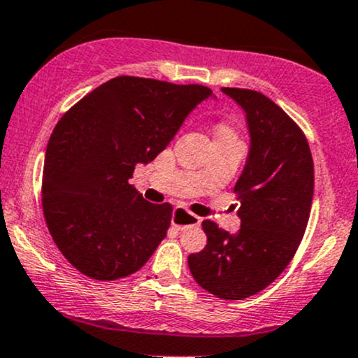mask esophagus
Wrapping results in <instances>:
<instances>
[{
	"label": "esophagus",
	"instance_id": "obj_1",
	"mask_svg": "<svg viewBox=\"0 0 358 358\" xmlns=\"http://www.w3.org/2000/svg\"><path fill=\"white\" fill-rule=\"evenodd\" d=\"M171 223L173 227H176L178 229H185L189 227H199L201 224V217L189 213V210L183 208H175L171 216Z\"/></svg>",
	"mask_w": 358,
	"mask_h": 358
}]
</instances>
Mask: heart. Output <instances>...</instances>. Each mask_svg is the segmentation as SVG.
<instances>
[{"label": "heart", "instance_id": "b5f03b06", "mask_svg": "<svg viewBox=\"0 0 358 358\" xmlns=\"http://www.w3.org/2000/svg\"><path fill=\"white\" fill-rule=\"evenodd\" d=\"M216 137H235V131L229 129L228 125H220L216 130Z\"/></svg>", "mask_w": 358, "mask_h": 358}]
</instances>
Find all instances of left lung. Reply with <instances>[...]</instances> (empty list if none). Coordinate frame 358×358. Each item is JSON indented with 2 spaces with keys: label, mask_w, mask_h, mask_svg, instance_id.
Masks as SVG:
<instances>
[{
  "label": "left lung",
  "mask_w": 358,
  "mask_h": 358,
  "mask_svg": "<svg viewBox=\"0 0 358 358\" xmlns=\"http://www.w3.org/2000/svg\"><path fill=\"white\" fill-rule=\"evenodd\" d=\"M245 113L250 149L235 185L240 229L202 223L208 245L189 255L194 280L223 300H242L273 283L306 233L314 195V163L306 135L264 94L221 89Z\"/></svg>",
  "instance_id": "obj_1"
}]
</instances>
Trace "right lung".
<instances>
[{
    "label": "right lung",
    "instance_id": "right-lung-1",
    "mask_svg": "<svg viewBox=\"0 0 358 358\" xmlns=\"http://www.w3.org/2000/svg\"><path fill=\"white\" fill-rule=\"evenodd\" d=\"M210 96L204 85L116 77L63 115L48 142L43 210L75 269L111 281L149 261L166 236L173 209L150 204L129 180Z\"/></svg>",
    "mask_w": 358,
    "mask_h": 358
}]
</instances>
